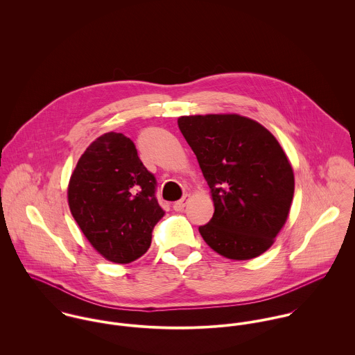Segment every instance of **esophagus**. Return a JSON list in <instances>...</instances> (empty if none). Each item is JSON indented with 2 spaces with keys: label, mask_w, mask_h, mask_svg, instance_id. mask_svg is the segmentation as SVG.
Returning <instances> with one entry per match:
<instances>
[{
  "label": "esophagus",
  "mask_w": 355,
  "mask_h": 355,
  "mask_svg": "<svg viewBox=\"0 0 355 355\" xmlns=\"http://www.w3.org/2000/svg\"><path fill=\"white\" fill-rule=\"evenodd\" d=\"M189 201H190V196L186 194L180 201H176V202L173 203V209L176 211H180V210H183L186 207V205L189 203Z\"/></svg>",
  "instance_id": "34e87169"
}]
</instances>
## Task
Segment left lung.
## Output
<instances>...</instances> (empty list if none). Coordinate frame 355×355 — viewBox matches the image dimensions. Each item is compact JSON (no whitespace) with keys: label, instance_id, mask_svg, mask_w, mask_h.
<instances>
[{"label":"left lung","instance_id":"1","mask_svg":"<svg viewBox=\"0 0 355 355\" xmlns=\"http://www.w3.org/2000/svg\"><path fill=\"white\" fill-rule=\"evenodd\" d=\"M178 124L214 203L211 220L200 227L206 245L236 261L265 253L287 221L295 187L277 139L236 113L182 116Z\"/></svg>","mask_w":355,"mask_h":355}]
</instances>
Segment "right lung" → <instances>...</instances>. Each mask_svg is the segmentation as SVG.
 <instances>
[{
  "mask_svg": "<svg viewBox=\"0 0 355 355\" xmlns=\"http://www.w3.org/2000/svg\"><path fill=\"white\" fill-rule=\"evenodd\" d=\"M155 178L134 142L106 132L80 155L68 183L69 210L90 245L114 263H130L150 248L164 210L155 200Z\"/></svg>",
  "mask_w": 355,
  "mask_h": 355,
  "instance_id": "1",
  "label": "right lung"
}]
</instances>
